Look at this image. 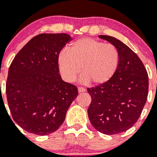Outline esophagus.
<instances>
[{
    "label": "esophagus",
    "instance_id": "34e87169",
    "mask_svg": "<svg viewBox=\"0 0 157 157\" xmlns=\"http://www.w3.org/2000/svg\"><path fill=\"white\" fill-rule=\"evenodd\" d=\"M86 91V89L83 87H78V92L79 93H82V92H85Z\"/></svg>",
    "mask_w": 157,
    "mask_h": 157
}]
</instances>
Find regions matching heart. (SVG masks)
Wrapping results in <instances>:
<instances>
[{
  "label": "heart",
  "mask_w": 157,
  "mask_h": 157,
  "mask_svg": "<svg viewBox=\"0 0 157 157\" xmlns=\"http://www.w3.org/2000/svg\"><path fill=\"white\" fill-rule=\"evenodd\" d=\"M119 63V52L113 45L90 37L75 40L69 51H62L57 59L59 71L65 81L74 82L82 69V83L92 81L95 85L109 81L115 75Z\"/></svg>",
  "instance_id": "heart-1"
}]
</instances>
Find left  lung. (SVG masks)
<instances>
[{"label": "left lung", "instance_id": "8db88e82", "mask_svg": "<svg viewBox=\"0 0 157 157\" xmlns=\"http://www.w3.org/2000/svg\"><path fill=\"white\" fill-rule=\"evenodd\" d=\"M99 37L117 48L120 63L109 81L87 89L91 97L88 117L97 131L117 134L131 128L140 117L148 96V74L139 57L125 44L113 36Z\"/></svg>", "mask_w": 157, "mask_h": 157}]
</instances>
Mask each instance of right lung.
Masks as SVG:
<instances>
[{
  "label": "right lung",
  "mask_w": 157,
  "mask_h": 157,
  "mask_svg": "<svg viewBox=\"0 0 157 157\" xmlns=\"http://www.w3.org/2000/svg\"><path fill=\"white\" fill-rule=\"evenodd\" d=\"M67 33H42L19 51L8 71L6 93L13 121L24 130L44 136L55 132L78 95L77 86L63 81L57 59Z\"/></svg>",
  "instance_id": "add662e5"
}]
</instances>
